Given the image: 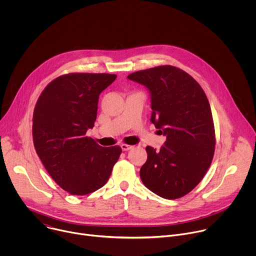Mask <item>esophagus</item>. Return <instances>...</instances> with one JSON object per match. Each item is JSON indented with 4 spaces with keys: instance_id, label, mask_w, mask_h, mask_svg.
Returning <instances> with one entry per match:
<instances>
[{
    "instance_id": "1",
    "label": "esophagus",
    "mask_w": 256,
    "mask_h": 256,
    "mask_svg": "<svg viewBox=\"0 0 256 256\" xmlns=\"http://www.w3.org/2000/svg\"><path fill=\"white\" fill-rule=\"evenodd\" d=\"M120 147H122V151H128V150H130L132 148V144H122Z\"/></svg>"
}]
</instances>
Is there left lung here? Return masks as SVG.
Listing matches in <instances>:
<instances>
[{
    "instance_id": "left-lung-1",
    "label": "left lung",
    "mask_w": 256,
    "mask_h": 256,
    "mask_svg": "<svg viewBox=\"0 0 256 256\" xmlns=\"http://www.w3.org/2000/svg\"><path fill=\"white\" fill-rule=\"evenodd\" d=\"M151 93V122L166 136L160 151L146 147L140 176L144 186L167 200L190 192L208 170L216 134L210 102L200 85L184 70L158 66L128 76Z\"/></svg>"
}]
</instances>
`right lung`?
Wrapping results in <instances>:
<instances>
[{
	"label": "right lung",
	"instance_id": "1",
	"mask_svg": "<svg viewBox=\"0 0 256 256\" xmlns=\"http://www.w3.org/2000/svg\"><path fill=\"white\" fill-rule=\"evenodd\" d=\"M116 78L105 72L62 75L44 88L35 104V151L56 184L72 196L101 188L122 154L120 146L101 147L86 136L96 120L100 93Z\"/></svg>",
	"mask_w": 256,
	"mask_h": 256
}]
</instances>
